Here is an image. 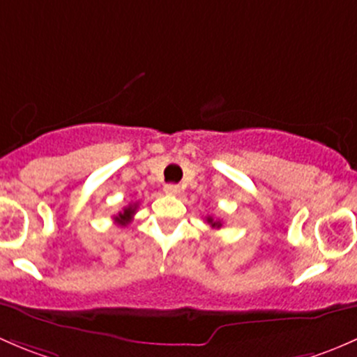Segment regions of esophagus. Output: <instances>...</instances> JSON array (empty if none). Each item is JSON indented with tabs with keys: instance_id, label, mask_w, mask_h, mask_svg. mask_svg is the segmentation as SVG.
I'll list each match as a JSON object with an SVG mask.
<instances>
[{
	"instance_id": "esophagus-1",
	"label": "esophagus",
	"mask_w": 357,
	"mask_h": 357,
	"mask_svg": "<svg viewBox=\"0 0 357 357\" xmlns=\"http://www.w3.org/2000/svg\"><path fill=\"white\" fill-rule=\"evenodd\" d=\"M163 190L167 194H180L182 192V187L177 185V183H167V185L163 187Z\"/></svg>"
}]
</instances>
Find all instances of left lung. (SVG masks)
I'll return each mask as SVG.
<instances>
[{"instance_id":"obj_1","label":"left lung","mask_w":357,"mask_h":357,"mask_svg":"<svg viewBox=\"0 0 357 357\" xmlns=\"http://www.w3.org/2000/svg\"><path fill=\"white\" fill-rule=\"evenodd\" d=\"M206 222H208L213 229H220V227H222V222H220V220H215L213 216H206Z\"/></svg>"}]
</instances>
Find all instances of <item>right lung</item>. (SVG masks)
Instances as JSON below:
<instances>
[{
    "instance_id": "right-lung-1",
    "label": "right lung",
    "mask_w": 357,
    "mask_h": 357,
    "mask_svg": "<svg viewBox=\"0 0 357 357\" xmlns=\"http://www.w3.org/2000/svg\"><path fill=\"white\" fill-rule=\"evenodd\" d=\"M135 211H137V203L125 206L123 211H120L119 215L115 216V222L119 223V225L125 227V225H127V223H130L132 218H134V213H135Z\"/></svg>"
}]
</instances>
